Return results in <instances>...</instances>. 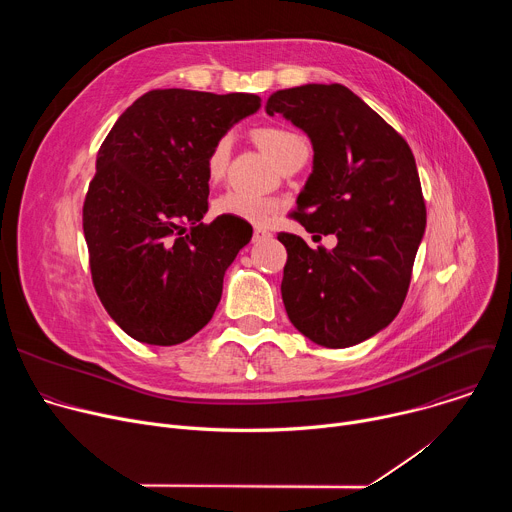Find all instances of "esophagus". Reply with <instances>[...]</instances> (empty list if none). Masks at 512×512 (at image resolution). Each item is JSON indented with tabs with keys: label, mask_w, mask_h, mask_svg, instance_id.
<instances>
[{
	"label": "esophagus",
	"mask_w": 512,
	"mask_h": 512,
	"mask_svg": "<svg viewBox=\"0 0 512 512\" xmlns=\"http://www.w3.org/2000/svg\"><path fill=\"white\" fill-rule=\"evenodd\" d=\"M269 237H271L269 231H265V229H261V227H255V229H253V243H261V241H265V239H269Z\"/></svg>",
	"instance_id": "1"
}]
</instances>
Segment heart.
Masks as SVG:
<instances>
[{
	"label": "heart",
	"mask_w": 512,
	"mask_h": 512,
	"mask_svg": "<svg viewBox=\"0 0 512 512\" xmlns=\"http://www.w3.org/2000/svg\"><path fill=\"white\" fill-rule=\"evenodd\" d=\"M255 139L261 148L281 166L291 154L306 148V141L294 129L281 125H267L255 131ZM233 139L231 135H221L210 148L206 156V174L210 180H221L229 168ZM275 202L259 196H251L239 190H229L212 202V212L216 216H229L237 221H245L251 225H263L275 212Z\"/></svg>",
	"instance_id": "b5f03b06"
}]
</instances>
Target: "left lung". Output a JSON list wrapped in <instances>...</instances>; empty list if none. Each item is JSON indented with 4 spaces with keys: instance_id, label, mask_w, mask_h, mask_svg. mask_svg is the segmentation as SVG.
I'll use <instances>...</instances> for the list:
<instances>
[{
    "instance_id": "obj_1",
    "label": "left lung",
    "mask_w": 512,
    "mask_h": 512,
    "mask_svg": "<svg viewBox=\"0 0 512 512\" xmlns=\"http://www.w3.org/2000/svg\"><path fill=\"white\" fill-rule=\"evenodd\" d=\"M304 129L314 168L298 196L296 221L308 233L336 235L312 249L279 233L287 261L285 312L306 338L346 348L375 336L399 314L425 233V200L407 141L344 85H302L267 99Z\"/></svg>"
}]
</instances>
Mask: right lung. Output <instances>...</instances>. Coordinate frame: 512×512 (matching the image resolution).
I'll list each match as a JSON object with an SVG mask.
<instances>
[{
    "label": "right lung",
    "mask_w": 512,
    "mask_h": 512,
    "mask_svg": "<svg viewBox=\"0 0 512 512\" xmlns=\"http://www.w3.org/2000/svg\"><path fill=\"white\" fill-rule=\"evenodd\" d=\"M259 107L247 93L156 89L127 107L101 143L83 231L97 296L131 338L174 346L210 322L225 271L253 229L229 216L202 223L206 156Z\"/></svg>",
    "instance_id": "obj_1"
}]
</instances>
